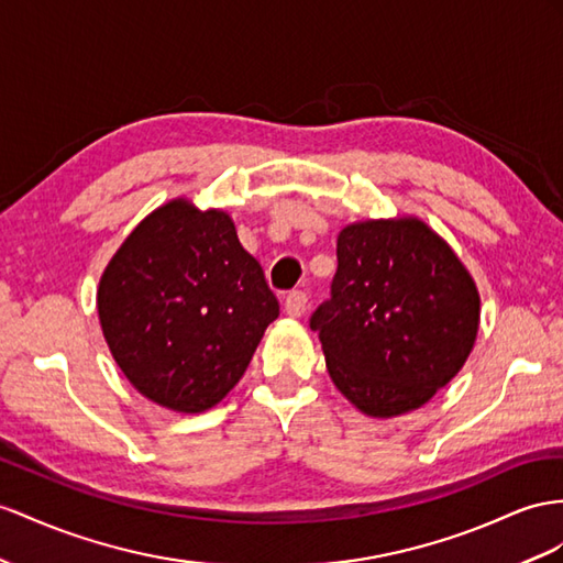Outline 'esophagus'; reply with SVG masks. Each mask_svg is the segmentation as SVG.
<instances>
[{
	"label": "esophagus",
	"mask_w": 563,
	"mask_h": 563,
	"mask_svg": "<svg viewBox=\"0 0 563 563\" xmlns=\"http://www.w3.org/2000/svg\"><path fill=\"white\" fill-rule=\"evenodd\" d=\"M307 301H309L307 292L292 290L290 295L285 297V313H287V316H292V319H299V316L307 311Z\"/></svg>",
	"instance_id": "obj_1"
}]
</instances>
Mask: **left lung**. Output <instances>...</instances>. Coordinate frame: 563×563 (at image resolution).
Masks as SVG:
<instances>
[{"label":"left lung","instance_id":"1","mask_svg":"<svg viewBox=\"0 0 563 563\" xmlns=\"http://www.w3.org/2000/svg\"><path fill=\"white\" fill-rule=\"evenodd\" d=\"M478 323L471 273L411 216L340 230L330 297L309 319L338 390L376 419L419 409L450 383Z\"/></svg>","mask_w":563,"mask_h":563}]
</instances>
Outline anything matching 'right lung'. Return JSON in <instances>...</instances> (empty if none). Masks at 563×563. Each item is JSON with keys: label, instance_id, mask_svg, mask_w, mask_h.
<instances>
[{"label": "right lung", "instance_id": "obj_1", "mask_svg": "<svg viewBox=\"0 0 563 563\" xmlns=\"http://www.w3.org/2000/svg\"><path fill=\"white\" fill-rule=\"evenodd\" d=\"M97 311L135 390L166 409L199 413L238 385L280 307L233 219L173 199L113 254Z\"/></svg>", "mask_w": 563, "mask_h": 563}]
</instances>
